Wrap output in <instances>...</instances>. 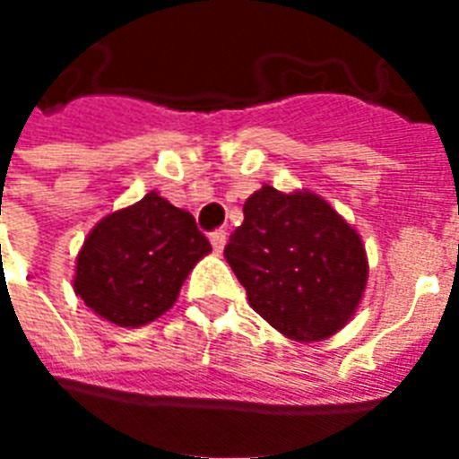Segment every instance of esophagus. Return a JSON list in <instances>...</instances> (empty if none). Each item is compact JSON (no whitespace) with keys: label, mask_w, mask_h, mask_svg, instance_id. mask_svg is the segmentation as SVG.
Wrapping results in <instances>:
<instances>
[{"label":"esophagus","mask_w":459,"mask_h":459,"mask_svg":"<svg viewBox=\"0 0 459 459\" xmlns=\"http://www.w3.org/2000/svg\"><path fill=\"white\" fill-rule=\"evenodd\" d=\"M209 238H211V246H213V250H216V253H221V250H223V246H226V238H229V233H226L223 229H219V230H213Z\"/></svg>","instance_id":"obj_1"}]
</instances>
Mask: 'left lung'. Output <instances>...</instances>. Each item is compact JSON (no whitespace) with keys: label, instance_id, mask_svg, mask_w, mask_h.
<instances>
[{"label":"left lung","instance_id":"obj_1","mask_svg":"<svg viewBox=\"0 0 459 459\" xmlns=\"http://www.w3.org/2000/svg\"><path fill=\"white\" fill-rule=\"evenodd\" d=\"M223 255L250 307L298 342H319L344 327L368 278L359 233L309 191H255Z\"/></svg>","mask_w":459,"mask_h":459}]
</instances>
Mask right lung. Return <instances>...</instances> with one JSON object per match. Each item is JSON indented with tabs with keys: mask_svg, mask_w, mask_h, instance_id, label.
Here are the masks:
<instances>
[{
	"mask_svg": "<svg viewBox=\"0 0 459 459\" xmlns=\"http://www.w3.org/2000/svg\"><path fill=\"white\" fill-rule=\"evenodd\" d=\"M209 250L189 211L152 191L91 230L75 263V295L117 327L150 325Z\"/></svg>",
	"mask_w": 459,
	"mask_h": 459,
	"instance_id": "add662e5",
	"label": "right lung"
}]
</instances>
